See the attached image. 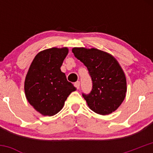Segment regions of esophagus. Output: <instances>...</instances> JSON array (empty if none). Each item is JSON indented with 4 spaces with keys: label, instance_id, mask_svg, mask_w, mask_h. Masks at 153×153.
<instances>
[{
    "label": "esophagus",
    "instance_id": "34e87169",
    "mask_svg": "<svg viewBox=\"0 0 153 153\" xmlns=\"http://www.w3.org/2000/svg\"><path fill=\"white\" fill-rule=\"evenodd\" d=\"M74 85H75V87L78 89L80 88V82L79 81H77V82H75V84H74Z\"/></svg>",
    "mask_w": 153,
    "mask_h": 153
}]
</instances>
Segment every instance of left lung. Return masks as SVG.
<instances>
[{
    "label": "left lung",
    "mask_w": 153,
    "mask_h": 153,
    "mask_svg": "<svg viewBox=\"0 0 153 153\" xmlns=\"http://www.w3.org/2000/svg\"><path fill=\"white\" fill-rule=\"evenodd\" d=\"M72 51L86 66L92 78L90 93H82L89 107L103 115L116 110L126 92V77L117 60L110 54L95 48L75 47Z\"/></svg>",
    "instance_id": "left-lung-1"
}]
</instances>
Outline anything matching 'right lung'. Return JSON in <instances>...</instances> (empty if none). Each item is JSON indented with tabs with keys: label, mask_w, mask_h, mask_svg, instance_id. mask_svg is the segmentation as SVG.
Masks as SVG:
<instances>
[{
	"label": "right lung",
	"mask_w": 153,
	"mask_h": 153,
	"mask_svg": "<svg viewBox=\"0 0 153 153\" xmlns=\"http://www.w3.org/2000/svg\"><path fill=\"white\" fill-rule=\"evenodd\" d=\"M68 51L67 47L41 51L29 67L24 82L25 95L41 115L52 116L58 113L69 94L76 90L61 70Z\"/></svg>",
	"instance_id": "add662e5"
}]
</instances>
